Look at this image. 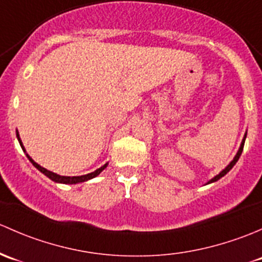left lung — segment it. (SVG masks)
I'll return each mask as SVG.
<instances>
[{"label": "left lung", "instance_id": "1", "mask_svg": "<svg viewBox=\"0 0 262 262\" xmlns=\"http://www.w3.org/2000/svg\"><path fill=\"white\" fill-rule=\"evenodd\" d=\"M245 140H246V134H245V137H244V140H242V142H241V146H239V149H238V151H237V154H236V156H234V158H233V160H232V161H231V163H230V164H228V165H227V166H226V168H225V169H223V170L220 172V174H218V175H215V177H214V178H213V179H211V180H209V182H208V183H207V184H211V183H214V182H217V180H220V179H221V178H222V177H225V175H226V174H227V172H228V171H230L232 168H233V166H234V164H236V163H237V161H238L239 156H241V154H242V150H244Z\"/></svg>", "mask_w": 262, "mask_h": 262}]
</instances>
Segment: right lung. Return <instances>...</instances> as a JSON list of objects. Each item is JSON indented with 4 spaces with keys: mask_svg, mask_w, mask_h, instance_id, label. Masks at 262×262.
<instances>
[{
    "mask_svg": "<svg viewBox=\"0 0 262 262\" xmlns=\"http://www.w3.org/2000/svg\"><path fill=\"white\" fill-rule=\"evenodd\" d=\"M16 136H17V140H18V142H20V145H21V147H23V150L25 151V147H24L23 142H21V140H20V136H18V132H16ZM25 152H26V151H25ZM26 156H28L29 160L31 161L32 165H34L35 168L37 169V170H40V171L42 172V174L47 175V177L49 178V179L53 180V182H55V183H61V184H77V183L87 182V180L93 179V178H96L97 175L101 174V172L103 171L104 169H106V166L108 165V164H104L103 166H101V168H99V169H97L96 171L90 172V174H85V175H80V177H61V175L55 174V172H53V171H50V170H47V169H45V168H42V166H40L39 164L35 163V161L32 160V159L30 158V156L28 155V154H26Z\"/></svg>",
    "mask_w": 262,
    "mask_h": 262,
    "instance_id": "obj_1",
    "label": "right lung"
}]
</instances>
